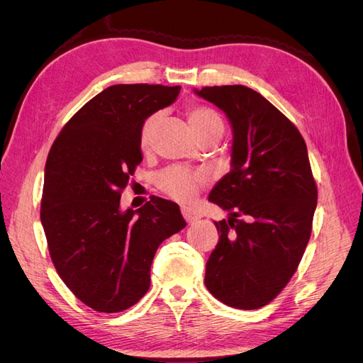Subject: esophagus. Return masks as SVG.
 I'll return each mask as SVG.
<instances>
[{
    "label": "esophagus",
    "instance_id": "34e87169",
    "mask_svg": "<svg viewBox=\"0 0 363 363\" xmlns=\"http://www.w3.org/2000/svg\"><path fill=\"white\" fill-rule=\"evenodd\" d=\"M182 215L188 223H194L196 219H200V213L189 207H182Z\"/></svg>",
    "mask_w": 363,
    "mask_h": 363
}]
</instances>
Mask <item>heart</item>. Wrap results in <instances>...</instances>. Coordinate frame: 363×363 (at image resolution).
I'll use <instances>...</instances> for the list:
<instances>
[{
    "label": "heart",
    "mask_w": 363,
    "mask_h": 363,
    "mask_svg": "<svg viewBox=\"0 0 363 363\" xmlns=\"http://www.w3.org/2000/svg\"><path fill=\"white\" fill-rule=\"evenodd\" d=\"M160 112H156L150 115L140 128L139 142L142 148H148L152 136L156 133V128L160 123ZM188 119L195 130L196 136L200 139L212 136V135H221L223 133V119L219 116L212 107L207 106H191L188 108ZM204 182V175L199 171H192L184 167H172L164 169L159 174L157 184L163 194H167L169 199L186 203L191 201L196 191L200 189V186Z\"/></svg>",
    "instance_id": "b5f03b06"
}]
</instances>
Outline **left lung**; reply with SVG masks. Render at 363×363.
Segmentation results:
<instances>
[{
  "instance_id": "left-lung-1",
  "label": "left lung",
  "mask_w": 363,
  "mask_h": 363,
  "mask_svg": "<svg viewBox=\"0 0 363 363\" xmlns=\"http://www.w3.org/2000/svg\"><path fill=\"white\" fill-rule=\"evenodd\" d=\"M195 92L233 127L232 169L208 195L230 218L215 223L219 239L206 263V288L227 306L259 309L289 283L311 239L318 191L306 142L247 86Z\"/></svg>"
}]
</instances>
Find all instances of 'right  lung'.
I'll list each match as a JSON object with an SVG mask.
<instances>
[{
	"instance_id": "add662e5",
	"label": "right lung",
	"mask_w": 363,
	"mask_h": 363,
	"mask_svg": "<svg viewBox=\"0 0 363 363\" xmlns=\"http://www.w3.org/2000/svg\"><path fill=\"white\" fill-rule=\"evenodd\" d=\"M180 89L107 87L65 124L48 152L40 221L50 256L69 291L96 312L136 304L150 288L159 245L186 225L179 204L155 195L138 211H119L121 194L142 162V124Z\"/></svg>"
}]
</instances>
